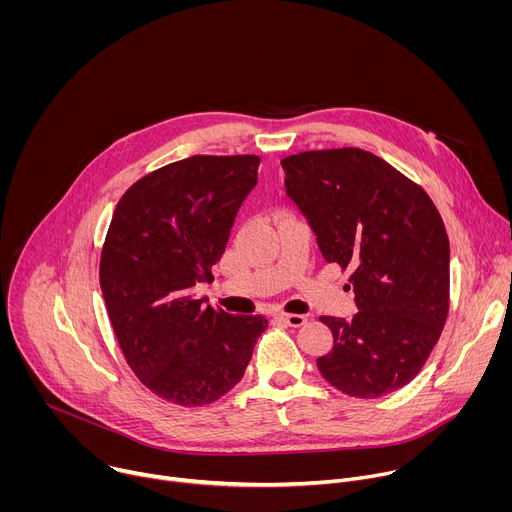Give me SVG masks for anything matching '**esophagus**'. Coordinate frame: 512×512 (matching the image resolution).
I'll return each instance as SVG.
<instances>
[{
  "instance_id": "34e87169",
  "label": "esophagus",
  "mask_w": 512,
  "mask_h": 512,
  "mask_svg": "<svg viewBox=\"0 0 512 512\" xmlns=\"http://www.w3.org/2000/svg\"><path fill=\"white\" fill-rule=\"evenodd\" d=\"M275 318L291 328H300L306 324V316H302V314H277Z\"/></svg>"
}]
</instances>
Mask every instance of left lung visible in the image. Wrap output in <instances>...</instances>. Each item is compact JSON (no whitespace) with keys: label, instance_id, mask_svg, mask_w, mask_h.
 Returning a JSON list of instances; mask_svg holds the SVG:
<instances>
[{"label":"left lung","instance_id":"left-lung-1","mask_svg":"<svg viewBox=\"0 0 512 512\" xmlns=\"http://www.w3.org/2000/svg\"><path fill=\"white\" fill-rule=\"evenodd\" d=\"M285 194L328 263L350 269L358 314L322 316L334 336L316 360L338 391L377 399L417 377L450 310V241L427 192L358 148L287 156ZM350 287V285H348Z\"/></svg>","mask_w":512,"mask_h":512}]
</instances>
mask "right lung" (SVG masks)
I'll return each instance as SVG.
<instances>
[{"label": "right lung", "instance_id": "add662e5", "mask_svg": "<svg viewBox=\"0 0 512 512\" xmlns=\"http://www.w3.org/2000/svg\"><path fill=\"white\" fill-rule=\"evenodd\" d=\"M257 156H192L119 198L99 281L135 377L182 407L214 403L245 375L265 316H233L194 294L212 281L237 210L257 184Z\"/></svg>", "mask_w": 512, "mask_h": 512}]
</instances>
